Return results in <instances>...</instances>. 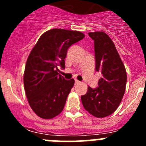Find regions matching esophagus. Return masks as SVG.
Here are the masks:
<instances>
[{
    "label": "esophagus",
    "mask_w": 146,
    "mask_h": 146,
    "mask_svg": "<svg viewBox=\"0 0 146 146\" xmlns=\"http://www.w3.org/2000/svg\"><path fill=\"white\" fill-rule=\"evenodd\" d=\"M80 81H78V80H75V84H76V85H78V84H79V83H80Z\"/></svg>",
    "instance_id": "obj_1"
}]
</instances>
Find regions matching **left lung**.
<instances>
[{
    "mask_svg": "<svg viewBox=\"0 0 146 146\" xmlns=\"http://www.w3.org/2000/svg\"><path fill=\"white\" fill-rule=\"evenodd\" d=\"M94 40L95 70L102 78L98 87H88L82 95L84 108L98 118L107 117L115 111L121 102L126 85V69L111 38L103 32L88 33Z\"/></svg>",
    "mask_w": 146,
    "mask_h": 146,
    "instance_id": "left-lung-1",
    "label": "left lung"
}]
</instances>
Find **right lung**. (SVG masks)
Wrapping results in <instances>:
<instances>
[{
  "mask_svg": "<svg viewBox=\"0 0 146 146\" xmlns=\"http://www.w3.org/2000/svg\"><path fill=\"white\" fill-rule=\"evenodd\" d=\"M84 37L78 31L50 29L31 51L25 69L24 87L31 108L41 118L52 119L64 110L75 81L65 80L58 68H65L68 48Z\"/></svg>",
  "mask_w": 146,
  "mask_h": 146,
  "instance_id": "1",
  "label": "right lung"
}]
</instances>
